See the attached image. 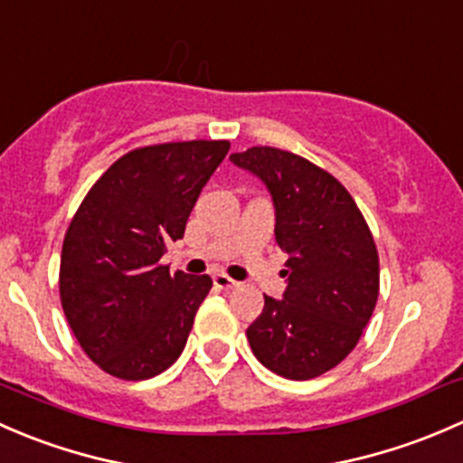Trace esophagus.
<instances>
[{"mask_svg": "<svg viewBox=\"0 0 463 463\" xmlns=\"http://www.w3.org/2000/svg\"><path fill=\"white\" fill-rule=\"evenodd\" d=\"M213 285H216L218 289H233L238 283L233 279H230L227 274H216L213 276Z\"/></svg>", "mask_w": 463, "mask_h": 463, "instance_id": "esophagus-1", "label": "esophagus"}]
</instances>
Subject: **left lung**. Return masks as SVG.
Returning <instances> with one entry per match:
<instances>
[{
    "label": "left lung",
    "mask_w": 463,
    "mask_h": 463,
    "mask_svg": "<svg viewBox=\"0 0 463 463\" xmlns=\"http://www.w3.org/2000/svg\"><path fill=\"white\" fill-rule=\"evenodd\" d=\"M230 160L265 183L276 242L288 254L283 298L265 297L247 327L256 359L305 381L341 364L359 343L379 297V254L354 198L332 174L289 151L251 146Z\"/></svg>",
    "instance_id": "obj_1"
}]
</instances>
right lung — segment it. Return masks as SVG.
<instances>
[{"instance_id":"obj_1","label":"right lung","mask_w":463,"mask_h":463,"mask_svg":"<svg viewBox=\"0 0 463 463\" xmlns=\"http://www.w3.org/2000/svg\"><path fill=\"white\" fill-rule=\"evenodd\" d=\"M227 151V140L133 149L99 175L75 212L61 245L60 298L75 338L104 373L151 379L183 354L212 279L171 276L160 259L184 236Z\"/></svg>"}]
</instances>
